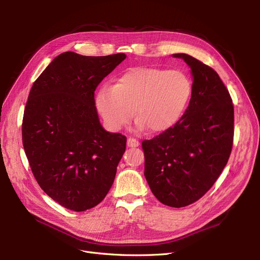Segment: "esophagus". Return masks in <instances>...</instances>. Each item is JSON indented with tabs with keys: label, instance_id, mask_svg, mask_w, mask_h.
<instances>
[{
	"label": "esophagus",
	"instance_id": "34e87169",
	"mask_svg": "<svg viewBox=\"0 0 260 260\" xmlns=\"http://www.w3.org/2000/svg\"><path fill=\"white\" fill-rule=\"evenodd\" d=\"M139 145H140V142L137 139H135V138H128L127 139V146H129V147H138Z\"/></svg>",
	"mask_w": 260,
	"mask_h": 260
}]
</instances>
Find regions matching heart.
I'll list each match as a JSON object with an SVG mask.
<instances>
[{
  "instance_id": "heart-1",
  "label": "heart",
  "mask_w": 260,
  "mask_h": 260,
  "mask_svg": "<svg viewBox=\"0 0 260 260\" xmlns=\"http://www.w3.org/2000/svg\"><path fill=\"white\" fill-rule=\"evenodd\" d=\"M190 94L192 82L182 72L136 67L112 87H102L95 95V105L109 129L119 131L135 113L140 128L147 126L161 133L180 119Z\"/></svg>"
}]
</instances>
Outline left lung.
Segmentation results:
<instances>
[{"instance_id": "left-lung-1", "label": "left lung", "mask_w": 260, "mask_h": 260, "mask_svg": "<svg viewBox=\"0 0 260 260\" xmlns=\"http://www.w3.org/2000/svg\"><path fill=\"white\" fill-rule=\"evenodd\" d=\"M190 67L192 95L171 128L142 141L144 176L163 204L183 208L213 186L230 158L234 139V106L212 67L185 53L173 54Z\"/></svg>"}]
</instances>
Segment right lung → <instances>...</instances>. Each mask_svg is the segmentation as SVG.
Segmentation results:
<instances>
[{
  "mask_svg": "<svg viewBox=\"0 0 260 260\" xmlns=\"http://www.w3.org/2000/svg\"><path fill=\"white\" fill-rule=\"evenodd\" d=\"M125 58L66 51L30 89L22 123L25 154L41 188L66 209L95 207L114 183L126 137L102 127L94 90Z\"/></svg>",
  "mask_w": 260,
  "mask_h": 260,
  "instance_id": "add662e5",
  "label": "right lung"
}]
</instances>
